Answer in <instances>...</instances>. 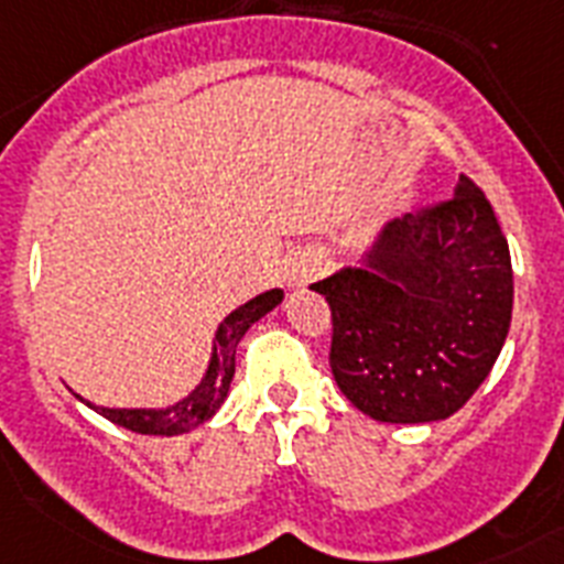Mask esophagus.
<instances>
[{"label": "esophagus", "mask_w": 564, "mask_h": 564, "mask_svg": "<svg viewBox=\"0 0 564 564\" xmlns=\"http://www.w3.org/2000/svg\"><path fill=\"white\" fill-rule=\"evenodd\" d=\"M324 274V260L318 254H295L292 263L286 267V283H290L292 290H304L315 278H322Z\"/></svg>", "instance_id": "obj_1"}]
</instances>
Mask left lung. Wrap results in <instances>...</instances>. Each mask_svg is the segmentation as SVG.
Masks as SVG:
<instances>
[{"instance_id": "8db88e82", "label": "left lung", "mask_w": 564, "mask_h": 564, "mask_svg": "<svg viewBox=\"0 0 564 564\" xmlns=\"http://www.w3.org/2000/svg\"><path fill=\"white\" fill-rule=\"evenodd\" d=\"M310 290L333 313L329 368L347 400L379 423H437L505 347L510 246L484 191L460 176L448 203L388 219L354 267Z\"/></svg>"}]
</instances>
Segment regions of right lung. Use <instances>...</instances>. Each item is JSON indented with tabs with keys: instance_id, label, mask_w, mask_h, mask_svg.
<instances>
[{
	"instance_id": "right-lung-1",
	"label": "right lung",
	"mask_w": 564,
	"mask_h": 564,
	"mask_svg": "<svg viewBox=\"0 0 564 564\" xmlns=\"http://www.w3.org/2000/svg\"><path fill=\"white\" fill-rule=\"evenodd\" d=\"M283 301V290H267L237 306L235 313H228L219 327L214 329V341H210V359L205 368L203 379L196 382V388L187 397L176 400L173 405L164 409H107V405H95V402L84 400L80 393H75L77 400L89 405L91 411H98L100 416H107L109 423L130 429L135 434H162V437H173V434H187L208 423L210 416L217 414L219 405L226 402L228 391H231V379H235V356L240 338L249 333L254 322H260L263 315L272 313L274 306Z\"/></svg>"
}]
</instances>
